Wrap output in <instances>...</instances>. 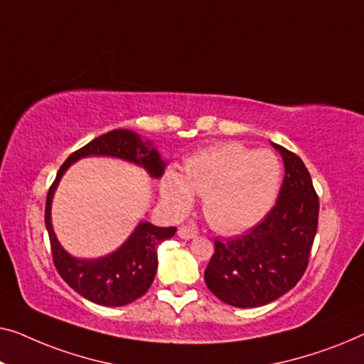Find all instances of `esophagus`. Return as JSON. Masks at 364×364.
I'll use <instances>...</instances> for the list:
<instances>
[{
  "label": "esophagus",
  "instance_id": "esophagus-1",
  "mask_svg": "<svg viewBox=\"0 0 364 364\" xmlns=\"http://www.w3.org/2000/svg\"><path fill=\"white\" fill-rule=\"evenodd\" d=\"M178 237L180 239H184V240H189V239H193V237H196V232L194 231H191V229L189 228H186V226H181L180 229H178Z\"/></svg>",
  "mask_w": 364,
  "mask_h": 364
}]
</instances>
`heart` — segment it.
<instances>
[{
	"label": "heart",
	"instance_id": "heart-1",
	"mask_svg": "<svg viewBox=\"0 0 364 364\" xmlns=\"http://www.w3.org/2000/svg\"><path fill=\"white\" fill-rule=\"evenodd\" d=\"M282 166L269 150H254L235 141L219 143L189 156L183 175L168 171L160 194L165 206L181 216L193 206L194 194L203 196L208 223L223 234L254 228L277 199Z\"/></svg>",
	"mask_w": 364,
	"mask_h": 364
}]
</instances>
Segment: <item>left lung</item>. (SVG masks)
Listing matches in <instances>:
<instances>
[{
  "label": "left lung",
  "mask_w": 364,
  "mask_h": 364,
  "mask_svg": "<svg viewBox=\"0 0 364 364\" xmlns=\"http://www.w3.org/2000/svg\"><path fill=\"white\" fill-rule=\"evenodd\" d=\"M284 161L277 203L247 234L218 240L204 280L224 304L254 309L294 289L309 265L318 226V198L310 173L295 153L270 141Z\"/></svg>",
  "instance_id": "left-lung-1"
}]
</instances>
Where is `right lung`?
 Here are the masks:
<instances>
[{"instance_id": "obj_1", "label": "right lung", "mask_w": 364, "mask_h": 364, "mask_svg": "<svg viewBox=\"0 0 364 364\" xmlns=\"http://www.w3.org/2000/svg\"><path fill=\"white\" fill-rule=\"evenodd\" d=\"M89 156H109L132 163L145 170L151 178L163 176L166 160L151 140L138 133L119 129L100 135L74 151L60 166L55 181L46 201V229H48L54 265L60 277L84 299L104 306L129 305L146 294L155 279L158 267L156 245L175 235L176 228H160L148 221H140L133 232L110 254L102 257H74L59 242L53 226V199L60 180L74 163Z\"/></svg>"}]
</instances>
